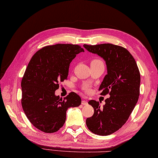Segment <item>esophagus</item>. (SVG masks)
<instances>
[{
    "mask_svg": "<svg viewBox=\"0 0 158 158\" xmlns=\"http://www.w3.org/2000/svg\"><path fill=\"white\" fill-rule=\"evenodd\" d=\"M87 104H88V102H86V100H82V105L85 106V105H87Z\"/></svg>",
    "mask_w": 158,
    "mask_h": 158,
    "instance_id": "34e87169",
    "label": "esophagus"
}]
</instances>
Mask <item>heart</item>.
I'll return each instance as SVG.
<instances>
[{
	"mask_svg": "<svg viewBox=\"0 0 158 158\" xmlns=\"http://www.w3.org/2000/svg\"><path fill=\"white\" fill-rule=\"evenodd\" d=\"M100 60H98V59H94V60H93L91 62H100Z\"/></svg>",
	"mask_w": 158,
	"mask_h": 158,
	"instance_id": "heart-1",
	"label": "heart"
}]
</instances>
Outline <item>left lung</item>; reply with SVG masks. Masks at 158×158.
<instances>
[{"mask_svg":"<svg viewBox=\"0 0 158 158\" xmlns=\"http://www.w3.org/2000/svg\"><path fill=\"white\" fill-rule=\"evenodd\" d=\"M84 47L106 61L107 74L99 90L101 95L110 96L102 108L99 102H89L94 114L86 118V124L93 134L108 136L119 130L133 111L140 95V72L134 57L123 47L111 44Z\"/></svg>","mask_w":158,"mask_h":158,"instance_id":"8db88e82","label":"left lung"}]
</instances>
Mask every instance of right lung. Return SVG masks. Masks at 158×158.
I'll return each instance as SVG.
<instances>
[{"label":"right lung","instance_id":"right-lung-1","mask_svg":"<svg viewBox=\"0 0 158 158\" xmlns=\"http://www.w3.org/2000/svg\"><path fill=\"white\" fill-rule=\"evenodd\" d=\"M82 52L85 50L78 45L58 44L42 48L31 58L21 82V103L28 119L38 130L56 132L65 123L67 109L81 104L76 93L63 100L55 91L67 80L70 63Z\"/></svg>","mask_w":158,"mask_h":158}]
</instances>
